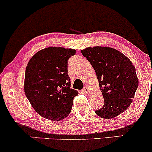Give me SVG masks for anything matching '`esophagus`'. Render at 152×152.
<instances>
[{
	"mask_svg": "<svg viewBox=\"0 0 152 152\" xmlns=\"http://www.w3.org/2000/svg\"><path fill=\"white\" fill-rule=\"evenodd\" d=\"M83 92L85 94H89L90 93V90H89V88H88V87L85 86L84 88H83Z\"/></svg>",
	"mask_w": 152,
	"mask_h": 152,
	"instance_id": "obj_1",
	"label": "esophagus"
}]
</instances>
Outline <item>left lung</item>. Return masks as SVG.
Returning <instances> with one entry per match:
<instances>
[{
  "label": "left lung",
  "instance_id": "left-lung-1",
  "mask_svg": "<svg viewBox=\"0 0 152 152\" xmlns=\"http://www.w3.org/2000/svg\"><path fill=\"white\" fill-rule=\"evenodd\" d=\"M96 71L104 104L95 113L114 118L124 112L132 102L139 85L136 69L126 56L109 47L96 46L81 50Z\"/></svg>",
  "mask_w": 152,
  "mask_h": 152
}]
</instances>
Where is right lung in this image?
Listing matches in <instances>:
<instances>
[{
  "instance_id": "1",
  "label": "right lung",
  "mask_w": 152,
  "mask_h": 152,
  "mask_svg": "<svg viewBox=\"0 0 152 152\" xmlns=\"http://www.w3.org/2000/svg\"><path fill=\"white\" fill-rule=\"evenodd\" d=\"M75 53L71 48L48 47L37 52L26 66V96L42 117L58 121L70 114L78 94L70 88L68 75V61Z\"/></svg>"
}]
</instances>
